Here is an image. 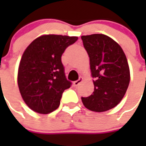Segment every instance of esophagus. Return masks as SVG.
Here are the masks:
<instances>
[{
  "label": "esophagus",
  "mask_w": 146,
  "mask_h": 146,
  "mask_svg": "<svg viewBox=\"0 0 146 146\" xmlns=\"http://www.w3.org/2000/svg\"><path fill=\"white\" fill-rule=\"evenodd\" d=\"M82 81H83V78H82V77H80V79H79L78 80H76V81L74 82V85H75V86H78Z\"/></svg>",
  "instance_id": "1"
}]
</instances>
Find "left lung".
Wrapping results in <instances>:
<instances>
[{"instance_id": "obj_1", "label": "left lung", "mask_w": 146, "mask_h": 146, "mask_svg": "<svg viewBox=\"0 0 146 146\" xmlns=\"http://www.w3.org/2000/svg\"><path fill=\"white\" fill-rule=\"evenodd\" d=\"M90 59L94 91L82 102L87 109L103 112L114 108L126 93L130 71L125 53L110 37L103 34L81 36Z\"/></svg>"}]
</instances>
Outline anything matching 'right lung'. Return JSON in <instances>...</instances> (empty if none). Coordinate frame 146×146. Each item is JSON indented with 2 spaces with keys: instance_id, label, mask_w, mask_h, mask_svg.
<instances>
[{
  "instance_id": "1",
  "label": "right lung",
  "mask_w": 146,
  "mask_h": 146,
  "mask_svg": "<svg viewBox=\"0 0 146 146\" xmlns=\"http://www.w3.org/2000/svg\"><path fill=\"white\" fill-rule=\"evenodd\" d=\"M78 40L77 36L44 35L28 45L22 56L18 72L21 96L29 108L40 114L58 109L66 89V80L62 55Z\"/></svg>"
}]
</instances>
